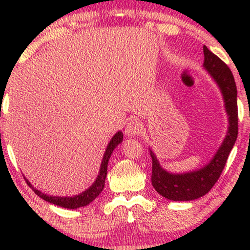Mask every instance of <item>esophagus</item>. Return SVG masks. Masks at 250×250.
<instances>
[{
	"instance_id": "obj_1",
	"label": "esophagus",
	"mask_w": 250,
	"mask_h": 250,
	"mask_svg": "<svg viewBox=\"0 0 250 250\" xmlns=\"http://www.w3.org/2000/svg\"><path fill=\"white\" fill-rule=\"evenodd\" d=\"M142 131V124L138 121L129 122L125 127V134L127 136H135L141 133Z\"/></svg>"
}]
</instances>
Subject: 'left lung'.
I'll return each instance as SVG.
<instances>
[{"label":"left lung","instance_id":"1","mask_svg":"<svg viewBox=\"0 0 250 250\" xmlns=\"http://www.w3.org/2000/svg\"><path fill=\"white\" fill-rule=\"evenodd\" d=\"M204 68L208 71L221 90L228 115V133L213 158L203 168L188 173L175 174L167 172L160 165L152 150V187L160 196L173 201H189L205 196L220 179L222 170L229 158L238 136V104L237 86L230 68L217 56L204 45Z\"/></svg>","mask_w":250,"mask_h":250}]
</instances>
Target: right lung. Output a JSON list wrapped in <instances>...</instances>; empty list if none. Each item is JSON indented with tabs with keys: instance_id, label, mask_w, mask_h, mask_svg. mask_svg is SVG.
Here are the masks:
<instances>
[{
	"instance_id": "obj_1",
	"label": "right lung",
	"mask_w": 250,
	"mask_h": 250,
	"mask_svg": "<svg viewBox=\"0 0 250 250\" xmlns=\"http://www.w3.org/2000/svg\"><path fill=\"white\" fill-rule=\"evenodd\" d=\"M123 142V133L119 131L116 133V134L112 136L110 142L108 143L107 149H105V152L104 155V158H102L100 170H99V175L97 176V180L94 181V183L86 189L83 192L80 194H76V196L73 197H58V196H49V194H45L41 192L40 190L35 189L32 186V183L29 182L28 180L26 179V182L28 186L32 188L34 192H35L37 196L42 198L47 203L57 205V206L62 207V208H68V209H76V208L87 206L88 204L92 203L95 198H97L99 194L101 193V191L104 190V181L105 177H107V167H108V162L110 159V156L112 151H114L116 146H117L119 143Z\"/></svg>"
}]
</instances>
